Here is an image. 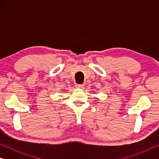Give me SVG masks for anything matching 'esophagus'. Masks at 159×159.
<instances>
[{
  "label": "esophagus",
  "instance_id": "obj_1",
  "mask_svg": "<svg viewBox=\"0 0 159 159\" xmlns=\"http://www.w3.org/2000/svg\"><path fill=\"white\" fill-rule=\"evenodd\" d=\"M76 88H77V89H82L84 88V84H76Z\"/></svg>",
  "mask_w": 159,
  "mask_h": 159
}]
</instances>
